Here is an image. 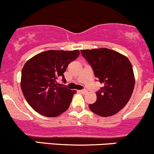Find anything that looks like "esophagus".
<instances>
[{
	"label": "esophagus",
	"instance_id": "obj_1",
	"mask_svg": "<svg viewBox=\"0 0 154 154\" xmlns=\"http://www.w3.org/2000/svg\"><path fill=\"white\" fill-rule=\"evenodd\" d=\"M80 92L82 93V94H86L88 93V91L87 90H82V91H80Z\"/></svg>",
	"mask_w": 154,
	"mask_h": 154
}]
</instances>
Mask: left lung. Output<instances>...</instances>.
<instances>
[{"instance_id": "obj_1", "label": "left lung", "mask_w": 154, "mask_h": 154, "mask_svg": "<svg viewBox=\"0 0 154 154\" xmlns=\"http://www.w3.org/2000/svg\"><path fill=\"white\" fill-rule=\"evenodd\" d=\"M81 53L99 82L104 84L96 93V102L89 104V108L102 117L116 114L126 105L134 91L135 78L131 62L125 55L107 48L82 50Z\"/></svg>"}]
</instances>
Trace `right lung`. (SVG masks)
<instances>
[{
  "label": "right lung",
  "mask_w": 154,
  "mask_h": 154,
  "mask_svg": "<svg viewBox=\"0 0 154 154\" xmlns=\"http://www.w3.org/2000/svg\"><path fill=\"white\" fill-rule=\"evenodd\" d=\"M80 55L72 51L47 50L32 57L22 69V91L35 111L46 117H56L68 109L76 91L57 82L59 77L66 82L63 73Z\"/></svg>",
  "instance_id": "add662e5"
}]
</instances>
